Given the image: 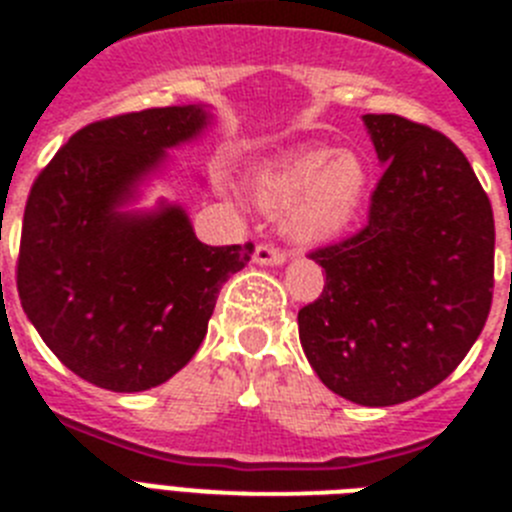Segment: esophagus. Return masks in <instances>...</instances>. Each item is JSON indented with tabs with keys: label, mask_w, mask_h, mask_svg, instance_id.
Segmentation results:
<instances>
[{
	"label": "esophagus",
	"mask_w": 512,
	"mask_h": 512,
	"mask_svg": "<svg viewBox=\"0 0 512 512\" xmlns=\"http://www.w3.org/2000/svg\"><path fill=\"white\" fill-rule=\"evenodd\" d=\"M253 261L259 266H282L284 261H287V256H284L282 251H277V248L259 246L256 253H253Z\"/></svg>",
	"instance_id": "34e87169"
}]
</instances>
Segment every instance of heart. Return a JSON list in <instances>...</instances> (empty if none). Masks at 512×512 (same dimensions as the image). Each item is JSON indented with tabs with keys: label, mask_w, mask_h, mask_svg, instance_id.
Wrapping results in <instances>:
<instances>
[{
	"label": "heart",
	"mask_w": 512,
	"mask_h": 512,
	"mask_svg": "<svg viewBox=\"0 0 512 512\" xmlns=\"http://www.w3.org/2000/svg\"><path fill=\"white\" fill-rule=\"evenodd\" d=\"M372 189V171L356 151L305 146L248 171V192L302 246H320L351 228Z\"/></svg>",
	"instance_id": "obj_1"
}]
</instances>
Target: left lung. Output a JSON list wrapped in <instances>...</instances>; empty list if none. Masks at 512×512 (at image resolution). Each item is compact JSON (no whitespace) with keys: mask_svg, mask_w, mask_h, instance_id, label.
<instances>
[{"mask_svg":"<svg viewBox=\"0 0 512 512\" xmlns=\"http://www.w3.org/2000/svg\"><path fill=\"white\" fill-rule=\"evenodd\" d=\"M361 120L384 166L369 225L312 253L325 287L297 323L328 390L387 408L441 384L485 328L495 220L467 156L446 135L400 115Z\"/></svg>","mask_w":512,"mask_h":512,"instance_id":"1","label":"left lung"}]
</instances>
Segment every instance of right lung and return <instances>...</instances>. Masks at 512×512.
Segmentation results:
<instances>
[{"label":"right lung","instance_id":"1","mask_svg":"<svg viewBox=\"0 0 512 512\" xmlns=\"http://www.w3.org/2000/svg\"><path fill=\"white\" fill-rule=\"evenodd\" d=\"M210 104L92 122L35 179L22 220L17 292L63 366L112 392L169 382L200 348L220 287L253 246H205L179 202L146 189L169 151L212 128Z\"/></svg>","mask_w":512,"mask_h":512}]
</instances>
